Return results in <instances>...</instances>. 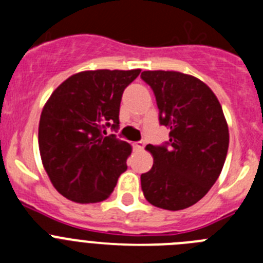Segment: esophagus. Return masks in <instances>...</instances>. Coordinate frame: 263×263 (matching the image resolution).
I'll list each match as a JSON object with an SVG mask.
<instances>
[{
	"instance_id": "1",
	"label": "esophagus",
	"mask_w": 263,
	"mask_h": 263,
	"mask_svg": "<svg viewBox=\"0 0 263 263\" xmlns=\"http://www.w3.org/2000/svg\"><path fill=\"white\" fill-rule=\"evenodd\" d=\"M143 147H145V142H143V141L134 142V148H136V150H142Z\"/></svg>"
}]
</instances>
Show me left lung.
<instances>
[{
	"instance_id": "1",
	"label": "left lung",
	"mask_w": 263,
	"mask_h": 263,
	"mask_svg": "<svg viewBox=\"0 0 263 263\" xmlns=\"http://www.w3.org/2000/svg\"><path fill=\"white\" fill-rule=\"evenodd\" d=\"M159 109V122L170 129L166 145H147L154 164L141 175L146 200L168 211L184 210L203 199L221 174L229 130L212 89L176 71H143Z\"/></svg>"
}]
</instances>
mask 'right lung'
I'll return each mask as SVG.
<instances>
[{
	"mask_svg": "<svg viewBox=\"0 0 263 263\" xmlns=\"http://www.w3.org/2000/svg\"><path fill=\"white\" fill-rule=\"evenodd\" d=\"M139 72H79L47 100L39 121V152L51 183L68 200H105L126 171L132 146L115 134L103 136V130L118 129L122 93Z\"/></svg>",
	"mask_w": 263,
	"mask_h": 263,
	"instance_id": "1",
	"label": "right lung"
}]
</instances>
